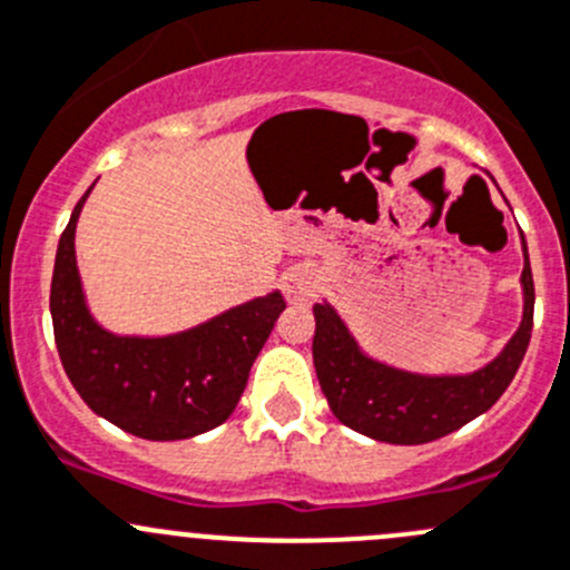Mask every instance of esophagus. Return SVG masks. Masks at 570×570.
I'll return each mask as SVG.
<instances>
[{
    "instance_id": "1",
    "label": "esophagus",
    "mask_w": 570,
    "mask_h": 570,
    "mask_svg": "<svg viewBox=\"0 0 570 570\" xmlns=\"http://www.w3.org/2000/svg\"><path fill=\"white\" fill-rule=\"evenodd\" d=\"M320 284H323V278H320V269L314 264H297L281 281L289 303H312L317 297Z\"/></svg>"
}]
</instances>
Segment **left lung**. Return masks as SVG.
Here are the masks:
<instances>
[{"label": "left lung", "mask_w": 570, "mask_h": 570, "mask_svg": "<svg viewBox=\"0 0 570 570\" xmlns=\"http://www.w3.org/2000/svg\"><path fill=\"white\" fill-rule=\"evenodd\" d=\"M521 284V328L499 358L471 375H414L384 367L358 351L334 308L317 303L312 353L331 412L353 432L392 445L432 443L488 412L515 379L532 340L534 281L529 256Z\"/></svg>", "instance_id": "left-lung-1"}]
</instances>
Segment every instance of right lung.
I'll use <instances>...</instances> for the list:
<instances>
[{
    "label": "right lung",
    "mask_w": 570,
    "mask_h": 570,
    "mask_svg": "<svg viewBox=\"0 0 570 570\" xmlns=\"http://www.w3.org/2000/svg\"><path fill=\"white\" fill-rule=\"evenodd\" d=\"M88 191L71 212L55 256V345L66 375L88 409L145 440H186L234 414L258 351L286 308L281 292L236 306L212 323L164 340L114 336L82 303L75 225Z\"/></svg>",
    "instance_id": "1"
}]
</instances>
